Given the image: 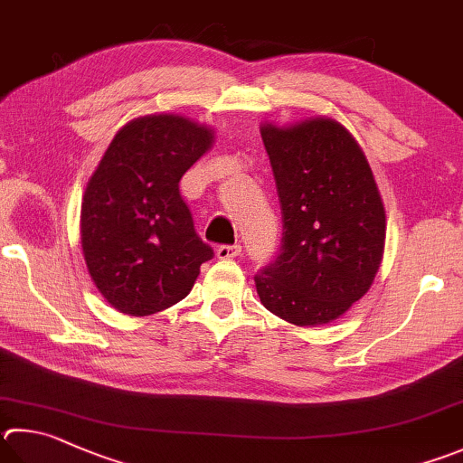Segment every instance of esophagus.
<instances>
[{"instance_id": "34e87169", "label": "esophagus", "mask_w": 463, "mask_h": 463, "mask_svg": "<svg viewBox=\"0 0 463 463\" xmlns=\"http://www.w3.org/2000/svg\"><path fill=\"white\" fill-rule=\"evenodd\" d=\"M242 253L241 245H221L216 249V257L218 259H234Z\"/></svg>"}]
</instances>
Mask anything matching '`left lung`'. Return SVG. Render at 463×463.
<instances>
[{"instance_id": "8db88e82", "label": "left lung", "mask_w": 463, "mask_h": 463, "mask_svg": "<svg viewBox=\"0 0 463 463\" xmlns=\"http://www.w3.org/2000/svg\"><path fill=\"white\" fill-rule=\"evenodd\" d=\"M260 137L283 216L279 255L255 275L269 312L322 326L371 289L381 267L386 218L364 151L346 128L316 117Z\"/></svg>"}]
</instances>
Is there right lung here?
I'll return each instance as SVG.
<instances>
[{
  "instance_id": "1",
  "label": "right lung",
  "mask_w": 463,
  "mask_h": 463,
  "mask_svg": "<svg viewBox=\"0 0 463 463\" xmlns=\"http://www.w3.org/2000/svg\"><path fill=\"white\" fill-rule=\"evenodd\" d=\"M214 133L182 115H146L117 131L87 184L80 242L109 306L149 316L194 288L213 247L198 237L180 180Z\"/></svg>"
}]
</instances>
